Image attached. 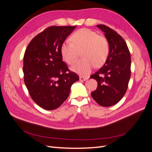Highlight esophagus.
Segmentation results:
<instances>
[{
  "instance_id": "esophagus-1",
  "label": "esophagus",
  "mask_w": 152,
  "mask_h": 152,
  "mask_svg": "<svg viewBox=\"0 0 152 152\" xmlns=\"http://www.w3.org/2000/svg\"><path fill=\"white\" fill-rule=\"evenodd\" d=\"M87 79V78L86 77H79V80L82 81V82H84V81H86Z\"/></svg>"
}]
</instances>
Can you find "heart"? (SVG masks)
Wrapping results in <instances>:
<instances>
[{"mask_svg":"<svg viewBox=\"0 0 152 152\" xmlns=\"http://www.w3.org/2000/svg\"><path fill=\"white\" fill-rule=\"evenodd\" d=\"M70 41H65L61 45L60 52L63 60L68 65L74 63L82 50L83 58L72 66L71 70L81 76H87L95 66L105 62L109 54L107 40L95 31L82 28L77 30L70 37Z\"/></svg>","mask_w":152,"mask_h":152,"instance_id":"1","label":"heart"}]
</instances>
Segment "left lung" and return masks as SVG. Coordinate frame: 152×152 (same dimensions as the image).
<instances>
[{
	"label": "left lung",
	"mask_w": 152,
	"mask_h": 152,
	"mask_svg": "<svg viewBox=\"0 0 152 152\" xmlns=\"http://www.w3.org/2000/svg\"><path fill=\"white\" fill-rule=\"evenodd\" d=\"M96 26L104 33L109 44V54L104 65L90 78L96 80L98 87L91 93L95 102L102 107L117 103L125 94L131 77V54L125 40L109 27Z\"/></svg>",
	"instance_id": "8db88e82"
}]
</instances>
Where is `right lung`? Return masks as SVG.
<instances>
[{"label": "right lung", "mask_w": 152, "mask_h": 152, "mask_svg": "<svg viewBox=\"0 0 152 152\" xmlns=\"http://www.w3.org/2000/svg\"><path fill=\"white\" fill-rule=\"evenodd\" d=\"M76 26H50L31 40L23 58L24 81L39 107L53 110L68 97L71 86L79 80L63 61L60 47Z\"/></svg>", "instance_id": "add662e5"}]
</instances>
